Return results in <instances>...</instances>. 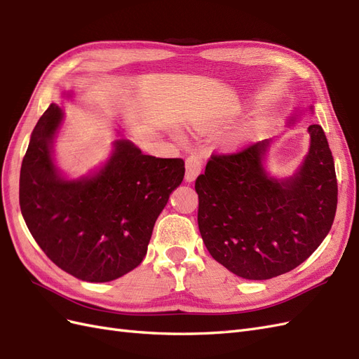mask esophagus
Wrapping results in <instances>:
<instances>
[{
	"instance_id": "1",
	"label": "esophagus",
	"mask_w": 359,
	"mask_h": 359,
	"mask_svg": "<svg viewBox=\"0 0 359 359\" xmlns=\"http://www.w3.org/2000/svg\"><path fill=\"white\" fill-rule=\"evenodd\" d=\"M202 170V157L199 154H193L186 160V180L189 182L196 180Z\"/></svg>"
}]
</instances>
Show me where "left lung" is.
I'll use <instances>...</instances> for the list:
<instances>
[{"label":"left lung","mask_w":359,"mask_h":359,"mask_svg":"<svg viewBox=\"0 0 359 359\" xmlns=\"http://www.w3.org/2000/svg\"><path fill=\"white\" fill-rule=\"evenodd\" d=\"M309 156L295 177L269 178L268 140L235 153H212L194 189L198 224L210 255L247 280H268L301 265L328 235L337 210V177L327 136L309 127Z\"/></svg>","instance_id":"1"}]
</instances>
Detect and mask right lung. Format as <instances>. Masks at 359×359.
<instances>
[{"label": "right lung", "mask_w": 359, "mask_h": 359, "mask_svg": "<svg viewBox=\"0 0 359 359\" xmlns=\"http://www.w3.org/2000/svg\"><path fill=\"white\" fill-rule=\"evenodd\" d=\"M61 119L52 103L32 130L20 168V211L58 268L91 283L111 281L144 260L157 217L184 178V160L145 156L118 140L95 177L66 181L50 157Z\"/></svg>", "instance_id": "obj_1"}]
</instances>
